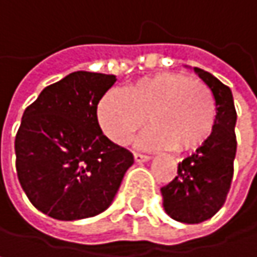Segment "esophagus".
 I'll list each match as a JSON object with an SVG mask.
<instances>
[{
  "label": "esophagus",
  "instance_id": "esophagus-1",
  "mask_svg": "<svg viewBox=\"0 0 257 257\" xmlns=\"http://www.w3.org/2000/svg\"><path fill=\"white\" fill-rule=\"evenodd\" d=\"M151 157L147 156V154H141V153H135V160L138 164H142V162H147V160H150Z\"/></svg>",
  "mask_w": 257,
  "mask_h": 257
}]
</instances>
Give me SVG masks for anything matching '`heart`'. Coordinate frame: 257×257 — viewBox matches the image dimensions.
<instances>
[{"label":"heart","instance_id":"1","mask_svg":"<svg viewBox=\"0 0 257 257\" xmlns=\"http://www.w3.org/2000/svg\"><path fill=\"white\" fill-rule=\"evenodd\" d=\"M97 118L104 135L118 145L128 144L147 118L153 127L142 135V147L189 151L209 139L216 101L204 81L182 72H162L135 81L124 93L103 95Z\"/></svg>","mask_w":257,"mask_h":257}]
</instances>
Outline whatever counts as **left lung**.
I'll return each instance as SVG.
<instances>
[{
    "label": "left lung",
    "mask_w": 257,
    "mask_h": 257,
    "mask_svg": "<svg viewBox=\"0 0 257 257\" xmlns=\"http://www.w3.org/2000/svg\"><path fill=\"white\" fill-rule=\"evenodd\" d=\"M216 101V121L209 139L179 164L177 176L164 188L165 212L176 221L198 224L226 203L236 154V110L232 90L210 72L194 68Z\"/></svg>",
    "instance_id": "8db88e82"
}]
</instances>
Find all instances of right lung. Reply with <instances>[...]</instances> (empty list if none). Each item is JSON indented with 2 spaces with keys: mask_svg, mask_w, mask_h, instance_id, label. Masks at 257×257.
<instances>
[{
  "mask_svg": "<svg viewBox=\"0 0 257 257\" xmlns=\"http://www.w3.org/2000/svg\"><path fill=\"white\" fill-rule=\"evenodd\" d=\"M115 75L77 71L47 86L24 115L15 139L19 183L38 210L62 219L104 212L133 154L100 128L97 106Z\"/></svg>",
  "mask_w": 257,
  "mask_h": 257,
  "instance_id": "right-lung-1",
  "label": "right lung"
}]
</instances>
